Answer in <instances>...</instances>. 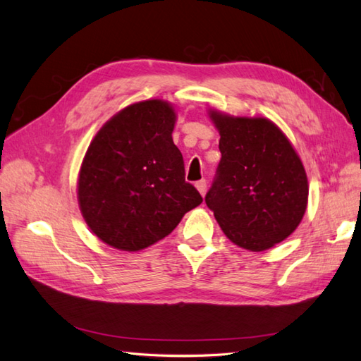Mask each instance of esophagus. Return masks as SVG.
Listing matches in <instances>:
<instances>
[{
  "mask_svg": "<svg viewBox=\"0 0 361 361\" xmlns=\"http://www.w3.org/2000/svg\"><path fill=\"white\" fill-rule=\"evenodd\" d=\"M196 188L199 190V193H201V195L204 196L205 191H207V180H205V179L197 180V182H196Z\"/></svg>",
  "mask_w": 361,
  "mask_h": 361,
  "instance_id": "esophagus-1",
  "label": "esophagus"
}]
</instances>
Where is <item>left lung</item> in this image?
Returning <instances> with one entry per match:
<instances>
[{
  "label": "left lung",
  "mask_w": 361,
  "mask_h": 361,
  "mask_svg": "<svg viewBox=\"0 0 361 361\" xmlns=\"http://www.w3.org/2000/svg\"><path fill=\"white\" fill-rule=\"evenodd\" d=\"M221 160L205 204L224 233L252 252L267 250L293 233L307 205V178L298 154L267 118L212 111Z\"/></svg>",
  "instance_id": "8db88e82"
}]
</instances>
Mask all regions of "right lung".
<instances>
[{
    "label": "right lung",
    "mask_w": 361,
    "mask_h": 361,
    "mask_svg": "<svg viewBox=\"0 0 361 361\" xmlns=\"http://www.w3.org/2000/svg\"><path fill=\"white\" fill-rule=\"evenodd\" d=\"M176 114L162 100L134 103L103 125L78 178V204L103 243L137 252L170 235L202 202L185 180L171 133Z\"/></svg>",
    "instance_id": "add662e5"
}]
</instances>
